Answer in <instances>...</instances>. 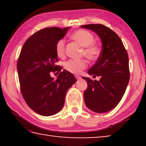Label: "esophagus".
Listing matches in <instances>:
<instances>
[{"label":"esophagus","mask_w":146,"mask_h":146,"mask_svg":"<svg viewBox=\"0 0 146 146\" xmlns=\"http://www.w3.org/2000/svg\"><path fill=\"white\" fill-rule=\"evenodd\" d=\"M75 78L78 80H80V79H81V76H78V75H75Z\"/></svg>","instance_id":"esophagus-1"}]
</instances>
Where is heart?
I'll list each match as a JSON object with an SVG mask.
<instances>
[{
	"label": "heart",
	"mask_w": 146,
	"mask_h": 146,
	"mask_svg": "<svg viewBox=\"0 0 146 146\" xmlns=\"http://www.w3.org/2000/svg\"><path fill=\"white\" fill-rule=\"evenodd\" d=\"M71 37L77 42L81 46L84 47L83 55L91 60H95L99 57L101 53V48L97 44L94 42L95 36L93 35L86 29H79L74 32ZM56 51L60 56L65 53V40L64 39L59 40L56 44ZM88 66V62L85 59L73 60L71 59L64 64V68L67 71L74 74H78Z\"/></svg>",
	"instance_id": "1"
}]
</instances>
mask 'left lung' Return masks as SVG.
Instances as JSON below:
<instances>
[{"label": "left lung", "mask_w": 146, "mask_h": 146, "mask_svg": "<svg viewBox=\"0 0 146 146\" xmlns=\"http://www.w3.org/2000/svg\"><path fill=\"white\" fill-rule=\"evenodd\" d=\"M95 32L100 36L102 49L97 62L88 74L100 76V80L82 77L88 87L84 98L87 107L93 111L102 113L113 110L122 99L129 80V58L118 35L102 24L81 26Z\"/></svg>", "instance_id": "left-lung-1"}]
</instances>
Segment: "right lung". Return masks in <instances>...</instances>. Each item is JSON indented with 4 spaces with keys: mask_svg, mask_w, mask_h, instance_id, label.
Segmentation results:
<instances>
[{
    "mask_svg": "<svg viewBox=\"0 0 146 146\" xmlns=\"http://www.w3.org/2000/svg\"><path fill=\"white\" fill-rule=\"evenodd\" d=\"M51 27L42 29L24 44L17 61L21 93L32 110L42 116H51L62 109L66 93L76 80L72 73L55 65L58 62L56 42L68 29ZM51 71L60 72L54 80Z\"/></svg>",
    "mask_w": 146,
    "mask_h": 146,
    "instance_id": "1",
    "label": "right lung"
}]
</instances>
